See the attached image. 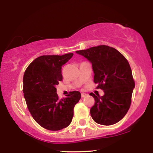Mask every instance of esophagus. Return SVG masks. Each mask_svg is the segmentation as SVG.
Here are the masks:
<instances>
[{
    "label": "esophagus",
    "instance_id": "obj_1",
    "mask_svg": "<svg viewBox=\"0 0 153 153\" xmlns=\"http://www.w3.org/2000/svg\"><path fill=\"white\" fill-rule=\"evenodd\" d=\"M87 94H85V93H82L81 94V97L82 98H85V96H87Z\"/></svg>",
    "mask_w": 153,
    "mask_h": 153
}]
</instances>
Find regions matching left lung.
<instances>
[{
	"label": "left lung",
	"instance_id": "obj_1",
	"mask_svg": "<svg viewBox=\"0 0 153 153\" xmlns=\"http://www.w3.org/2000/svg\"><path fill=\"white\" fill-rule=\"evenodd\" d=\"M76 53L91 64L94 83L104 91L101 97L90 94L96 101L90 109L92 119L103 126L117 123L128 112L135 87L128 60L115 48L105 45Z\"/></svg>",
	"mask_w": 153,
	"mask_h": 153
}]
</instances>
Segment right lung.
Listing matches in <instances>:
<instances>
[{
    "label": "right lung",
    "instance_id": "right-lung-1",
    "mask_svg": "<svg viewBox=\"0 0 153 153\" xmlns=\"http://www.w3.org/2000/svg\"><path fill=\"white\" fill-rule=\"evenodd\" d=\"M73 55L40 56L30 64L23 76V92L27 108L35 121L46 130H59L69 126L75 105L81 98L77 91L61 100L56 93V85L62 80V66Z\"/></svg>",
    "mask_w": 153,
    "mask_h": 153
}]
</instances>
